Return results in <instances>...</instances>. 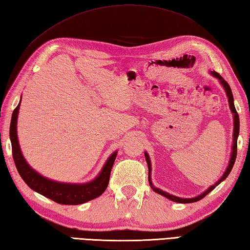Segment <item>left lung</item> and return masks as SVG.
<instances>
[{
  "label": "left lung",
  "instance_id": "left-lung-1",
  "mask_svg": "<svg viewBox=\"0 0 250 250\" xmlns=\"http://www.w3.org/2000/svg\"><path fill=\"white\" fill-rule=\"evenodd\" d=\"M210 74L212 76H214L215 79H217L220 81L221 85L223 86V88L226 93V96H228L229 99V109L233 113V121H234V130H233V145H232V153H230V158H229V165L226 167V169L224 171V174L222 175L221 178L216 181L214 185H212L208 187L206 191H203L201 194H199L197 197H193V198H180V197H176L174 194H170L166 191H163L162 189L155 187L152 184V178H151V170H152V166H151V160H149V156L147 152L144 153L145 155V160H146L147 163V166H148V183L149 186H151V188L153 189V191H155L156 193L161 194V196H164L165 198L169 199V200L174 201V202H178V203H192V202H197L199 200H201L202 198H204L207 196L208 192H211L213 189H214L216 186H219L222 181H224L226 179V177L229 175L230 170H232L233 166H234V163L236 160V154H237V138H238V134H239V117H238V113L235 109V105H234V97H233V93H232V89H230L229 85L228 84V82H226L222 76L216 73L215 71H210Z\"/></svg>",
  "mask_w": 250,
  "mask_h": 250
}]
</instances>
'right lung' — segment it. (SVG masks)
<instances>
[{"label": "right lung", "mask_w": 250, "mask_h": 250, "mask_svg": "<svg viewBox=\"0 0 250 250\" xmlns=\"http://www.w3.org/2000/svg\"><path fill=\"white\" fill-rule=\"evenodd\" d=\"M21 98L17 107L13 111L11 126H10V139L12 143V153L14 158L16 168L20 172L22 180L27 186L34 191L42 194L46 198L51 199L52 201L67 204V206H78V204L85 203L93 199L102 196L105 191L108 183H109L110 171L113 166V163L117 157V151L113 152L108 157L105 165L103 166L102 170L99 171L96 178L85 184H71V183H60L47 177L40 175L33 167L27 163L21 149L20 146L17 138V118L20 111Z\"/></svg>", "instance_id": "right-lung-1"}]
</instances>
